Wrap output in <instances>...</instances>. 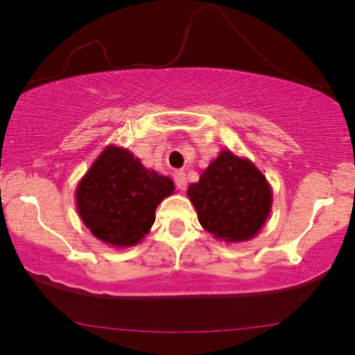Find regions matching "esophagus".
<instances>
[{
	"instance_id": "obj_1",
	"label": "esophagus",
	"mask_w": 355,
	"mask_h": 355,
	"mask_svg": "<svg viewBox=\"0 0 355 355\" xmlns=\"http://www.w3.org/2000/svg\"><path fill=\"white\" fill-rule=\"evenodd\" d=\"M173 180H175V184L180 191H184L187 189V177H184L183 172H175V175H173Z\"/></svg>"
}]
</instances>
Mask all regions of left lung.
<instances>
[{"mask_svg":"<svg viewBox=\"0 0 355 355\" xmlns=\"http://www.w3.org/2000/svg\"><path fill=\"white\" fill-rule=\"evenodd\" d=\"M187 194L200 226L228 244L253 239L272 207V189L263 172L230 150L210 161Z\"/></svg>","mask_w":355,"mask_h":355,"instance_id":"8db88e82","label":"left lung"}]
</instances>
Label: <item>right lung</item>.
Wrapping results in <instances>:
<instances>
[{"label": "right lung", "mask_w": 355, "mask_h": 355, "mask_svg": "<svg viewBox=\"0 0 355 355\" xmlns=\"http://www.w3.org/2000/svg\"><path fill=\"white\" fill-rule=\"evenodd\" d=\"M173 189L171 178L146 168L127 148L108 145L79 180L76 209L94 237L127 248L150 232L156 207Z\"/></svg>", "instance_id": "1"}]
</instances>
